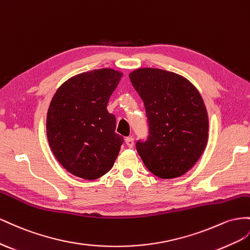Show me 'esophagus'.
Returning a JSON list of instances; mask_svg holds the SVG:
<instances>
[{
  "mask_svg": "<svg viewBox=\"0 0 250 250\" xmlns=\"http://www.w3.org/2000/svg\"><path fill=\"white\" fill-rule=\"evenodd\" d=\"M125 144H126L127 146L132 148L134 146V139L132 137H126L125 138Z\"/></svg>",
  "mask_w": 250,
  "mask_h": 250,
  "instance_id": "34e87169",
  "label": "esophagus"
}]
</instances>
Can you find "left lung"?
Instances as JSON below:
<instances>
[{
  "label": "left lung",
  "mask_w": 250,
  "mask_h": 250,
  "mask_svg": "<svg viewBox=\"0 0 250 250\" xmlns=\"http://www.w3.org/2000/svg\"><path fill=\"white\" fill-rule=\"evenodd\" d=\"M129 77L147 116L148 138L136 144L145 166L162 179L184 175L208 145V115L200 93L187 78L167 70L139 68Z\"/></svg>",
  "instance_id": "left-lung-1"
}]
</instances>
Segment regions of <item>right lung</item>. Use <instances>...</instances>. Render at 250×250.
Listing matches in <instances>:
<instances>
[{
  "instance_id": "add662e5",
  "label": "right lung",
  "mask_w": 250,
  "mask_h": 250,
  "mask_svg": "<svg viewBox=\"0 0 250 250\" xmlns=\"http://www.w3.org/2000/svg\"><path fill=\"white\" fill-rule=\"evenodd\" d=\"M123 72L110 68L74 75L56 90L47 113V138L69 173L94 180L114 166L124 137L106 110Z\"/></svg>"
}]
</instances>
